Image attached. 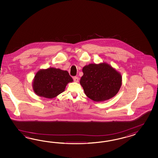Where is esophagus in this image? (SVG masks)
Masks as SVG:
<instances>
[{
	"label": "esophagus",
	"mask_w": 158,
	"mask_h": 158,
	"mask_svg": "<svg viewBox=\"0 0 158 158\" xmlns=\"http://www.w3.org/2000/svg\"><path fill=\"white\" fill-rule=\"evenodd\" d=\"M73 81L75 82H79V78L77 77H73Z\"/></svg>",
	"instance_id": "obj_1"
}]
</instances>
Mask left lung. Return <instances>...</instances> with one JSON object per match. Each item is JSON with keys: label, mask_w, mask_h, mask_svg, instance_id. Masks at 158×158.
Here are the masks:
<instances>
[{"label": "left lung", "mask_w": 158, "mask_h": 158, "mask_svg": "<svg viewBox=\"0 0 158 158\" xmlns=\"http://www.w3.org/2000/svg\"><path fill=\"white\" fill-rule=\"evenodd\" d=\"M80 83L86 96L96 102L114 97L119 91L122 77L119 72L106 62L90 64L83 68Z\"/></svg>", "instance_id": "1"}]
</instances>
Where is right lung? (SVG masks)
Masks as SVG:
<instances>
[{"label":"right lung","mask_w":158,"mask_h":158,"mask_svg":"<svg viewBox=\"0 0 158 158\" xmlns=\"http://www.w3.org/2000/svg\"><path fill=\"white\" fill-rule=\"evenodd\" d=\"M73 79L67 71L49 67L36 73L32 81L34 92L39 97L52 99L65 91Z\"/></svg>","instance_id":"1"}]
</instances>
